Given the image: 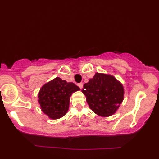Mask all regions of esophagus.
<instances>
[{
	"label": "esophagus",
	"instance_id": "esophagus-1",
	"mask_svg": "<svg viewBox=\"0 0 159 159\" xmlns=\"http://www.w3.org/2000/svg\"><path fill=\"white\" fill-rule=\"evenodd\" d=\"M79 87H80V89H83V83H79Z\"/></svg>",
	"mask_w": 159,
	"mask_h": 159
}]
</instances>
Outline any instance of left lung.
Instances as JSON below:
<instances>
[{
	"instance_id": "left-lung-1",
	"label": "left lung",
	"mask_w": 159,
	"mask_h": 159,
	"mask_svg": "<svg viewBox=\"0 0 159 159\" xmlns=\"http://www.w3.org/2000/svg\"><path fill=\"white\" fill-rule=\"evenodd\" d=\"M82 92L90 109L104 117L116 113L124 98L123 85L109 74L96 72L84 85Z\"/></svg>"
}]
</instances>
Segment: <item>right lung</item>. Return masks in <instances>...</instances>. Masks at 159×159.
I'll return each instance as SVG.
<instances>
[{
	"label": "right lung",
	"mask_w": 159,
	"mask_h": 159,
	"mask_svg": "<svg viewBox=\"0 0 159 159\" xmlns=\"http://www.w3.org/2000/svg\"><path fill=\"white\" fill-rule=\"evenodd\" d=\"M79 90L74 83L56 77L41 87L38 93V102L43 113L50 119L57 120L67 113L70 96Z\"/></svg>",
	"instance_id": "1"
}]
</instances>
